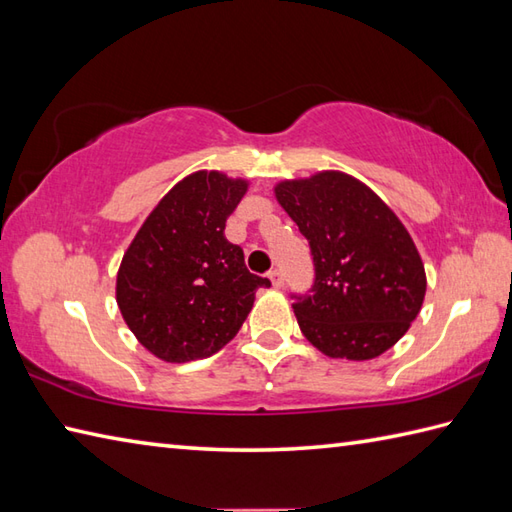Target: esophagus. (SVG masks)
<instances>
[{"instance_id": "34e87169", "label": "esophagus", "mask_w": 512, "mask_h": 512, "mask_svg": "<svg viewBox=\"0 0 512 512\" xmlns=\"http://www.w3.org/2000/svg\"><path fill=\"white\" fill-rule=\"evenodd\" d=\"M270 281H273L275 288H284V273L281 270H270Z\"/></svg>"}]
</instances>
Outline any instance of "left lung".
<instances>
[{
	"label": "left lung",
	"instance_id": "1",
	"mask_svg": "<svg viewBox=\"0 0 512 512\" xmlns=\"http://www.w3.org/2000/svg\"><path fill=\"white\" fill-rule=\"evenodd\" d=\"M275 195L312 253L310 295H292L303 336L330 358L369 361L387 352L427 292L407 228L372 189L341 171L279 182Z\"/></svg>",
	"mask_w": 512,
	"mask_h": 512
}]
</instances>
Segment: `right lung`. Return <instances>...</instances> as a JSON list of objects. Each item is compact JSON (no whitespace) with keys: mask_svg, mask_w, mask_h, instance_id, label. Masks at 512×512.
Here are the masks:
<instances>
[{"mask_svg":"<svg viewBox=\"0 0 512 512\" xmlns=\"http://www.w3.org/2000/svg\"><path fill=\"white\" fill-rule=\"evenodd\" d=\"M248 189L220 171H195L149 213L123 255L116 303L140 345L167 363L198 361L233 339L266 277L224 237Z\"/></svg>","mask_w":512,"mask_h":512,"instance_id":"obj_1","label":"right lung"}]
</instances>
